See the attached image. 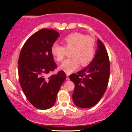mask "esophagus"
Instances as JSON below:
<instances>
[{
    "label": "esophagus",
    "instance_id": "esophagus-1",
    "mask_svg": "<svg viewBox=\"0 0 132 132\" xmlns=\"http://www.w3.org/2000/svg\"><path fill=\"white\" fill-rule=\"evenodd\" d=\"M66 80H67V81H69V75H68V74H67V75H66Z\"/></svg>",
    "mask_w": 132,
    "mask_h": 132
}]
</instances>
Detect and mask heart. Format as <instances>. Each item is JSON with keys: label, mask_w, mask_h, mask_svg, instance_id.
<instances>
[{"label": "heart", "mask_w": 132, "mask_h": 132, "mask_svg": "<svg viewBox=\"0 0 132 132\" xmlns=\"http://www.w3.org/2000/svg\"><path fill=\"white\" fill-rule=\"evenodd\" d=\"M64 46L54 43L51 48L53 56L58 62L63 61L67 54L71 51V57L65 60L60 68L67 73L75 71L80 64L86 66L92 61L95 54V42L91 37L86 36L81 33H72L64 38Z\"/></svg>", "instance_id": "1"}]
</instances>
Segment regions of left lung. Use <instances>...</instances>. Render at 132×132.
Segmentation results:
<instances>
[{
  "instance_id": "obj_1",
  "label": "left lung",
  "mask_w": 132,
  "mask_h": 132,
  "mask_svg": "<svg viewBox=\"0 0 132 132\" xmlns=\"http://www.w3.org/2000/svg\"><path fill=\"white\" fill-rule=\"evenodd\" d=\"M98 49L93 61L82 70L69 76L75 83L72 94L75 104L81 108L93 107L102 98L109 83L110 66L105 46L97 40Z\"/></svg>"
}]
</instances>
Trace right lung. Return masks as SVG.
Listing matches in <instances>:
<instances>
[{"label":"right lung","instance_id":"1","mask_svg":"<svg viewBox=\"0 0 132 132\" xmlns=\"http://www.w3.org/2000/svg\"><path fill=\"white\" fill-rule=\"evenodd\" d=\"M59 37L60 33L53 29L40 30L26 41L20 53V84L28 101L38 109H48L54 105L66 78L63 71L48 77L57 68L51 48Z\"/></svg>","mask_w":132,"mask_h":132}]
</instances>
